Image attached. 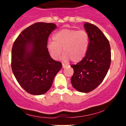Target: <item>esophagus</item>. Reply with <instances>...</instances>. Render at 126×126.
Wrapping results in <instances>:
<instances>
[{"mask_svg":"<svg viewBox=\"0 0 126 126\" xmlns=\"http://www.w3.org/2000/svg\"><path fill=\"white\" fill-rule=\"evenodd\" d=\"M62 68H66V66L64 65V64H63V65H62Z\"/></svg>","mask_w":126,"mask_h":126,"instance_id":"esophagus-1","label":"esophagus"}]
</instances>
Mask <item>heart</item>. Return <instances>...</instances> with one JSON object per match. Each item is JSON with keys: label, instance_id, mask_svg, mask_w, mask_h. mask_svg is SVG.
<instances>
[{"label": "heart", "instance_id": "b5f03b06", "mask_svg": "<svg viewBox=\"0 0 126 126\" xmlns=\"http://www.w3.org/2000/svg\"><path fill=\"white\" fill-rule=\"evenodd\" d=\"M54 41L47 43V49L52 58L57 60L60 57L63 48L62 60L74 63L81 62L85 57L90 44L88 34L84 30L64 29L53 35Z\"/></svg>", "mask_w": 126, "mask_h": 126}]
</instances>
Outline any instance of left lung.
Instances as JSON below:
<instances>
[{
  "label": "left lung",
  "mask_w": 126,
  "mask_h": 126,
  "mask_svg": "<svg viewBox=\"0 0 126 126\" xmlns=\"http://www.w3.org/2000/svg\"><path fill=\"white\" fill-rule=\"evenodd\" d=\"M84 27L90 38L88 50L81 62L71 66L74 74L71 82L77 91L88 93L106 76L111 63V49L109 40L98 27L88 22Z\"/></svg>",
  "instance_id": "1"
}]
</instances>
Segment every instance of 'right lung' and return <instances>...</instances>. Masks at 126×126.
<instances>
[{
    "instance_id": "obj_1",
    "label": "right lung",
    "mask_w": 126,
    "mask_h": 126,
    "mask_svg": "<svg viewBox=\"0 0 126 126\" xmlns=\"http://www.w3.org/2000/svg\"><path fill=\"white\" fill-rule=\"evenodd\" d=\"M56 27L53 23L33 24L19 34L13 46V72L19 84L31 94L46 93L62 68L47 49L49 35Z\"/></svg>"
}]
</instances>
